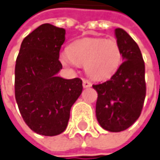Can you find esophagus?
<instances>
[{"label": "esophagus", "instance_id": "34e87169", "mask_svg": "<svg viewBox=\"0 0 160 160\" xmlns=\"http://www.w3.org/2000/svg\"><path fill=\"white\" fill-rule=\"evenodd\" d=\"M82 85H83V88H90V87H92V83L87 80H83Z\"/></svg>", "mask_w": 160, "mask_h": 160}]
</instances>
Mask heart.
Listing matches in <instances>:
<instances>
[{
	"label": "heart",
	"mask_w": 160,
	"mask_h": 160,
	"mask_svg": "<svg viewBox=\"0 0 160 160\" xmlns=\"http://www.w3.org/2000/svg\"><path fill=\"white\" fill-rule=\"evenodd\" d=\"M62 65L74 69L83 65L88 76L94 80L111 78L119 68L122 51L114 39L83 38L71 43L59 54Z\"/></svg>",
	"instance_id": "heart-1"
}]
</instances>
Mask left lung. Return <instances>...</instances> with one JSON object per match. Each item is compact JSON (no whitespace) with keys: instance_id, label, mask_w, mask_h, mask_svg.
Masks as SVG:
<instances>
[{"instance_id":"1","label":"left lung","mask_w":160,"mask_h":160,"mask_svg":"<svg viewBox=\"0 0 160 160\" xmlns=\"http://www.w3.org/2000/svg\"><path fill=\"white\" fill-rule=\"evenodd\" d=\"M123 62L109 80L92 85L98 92L96 117L110 132H121L138 119L146 98L145 62L138 44L122 28L114 30Z\"/></svg>"}]
</instances>
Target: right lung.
<instances>
[{"label": "right lung", "mask_w": 160, "mask_h": 160, "mask_svg": "<svg viewBox=\"0 0 160 160\" xmlns=\"http://www.w3.org/2000/svg\"><path fill=\"white\" fill-rule=\"evenodd\" d=\"M66 31L50 23L38 26L22 40L15 64V100L23 121L42 136L65 131L71 106L82 92V80L58 76Z\"/></svg>", "instance_id": "1"}]
</instances>
